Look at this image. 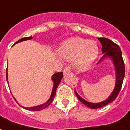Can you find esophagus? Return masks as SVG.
<instances>
[{
	"label": "esophagus",
	"mask_w": 130,
	"mask_h": 130,
	"mask_svg": "<svg viewBox=\"0 0 130 130\" xmlns=\"http://www.w3.org/2000/svg\"><path fill=\"white\" fill-rule=\"evenodd\" d=\"M70 72V68H68V67H66V68H65L64 69H63V73L64 74H68V73H69Z\"/></svg>",
	"instance_id": "1"
}]
</instances>
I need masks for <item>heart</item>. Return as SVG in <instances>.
<instances>
[{"label":"heart","mask_w":130,"mask_h":130,"mask_svg":"<svg viewBox=\"0 0 130 130\" xmlns=\"http://www.w3.org/2000/svg\"><path fill=\"white\" fill-rule=\"evenodd\" d=\"M99 53V46L95 41L81 37H72L65 40L58 48L61 58L73 60L74 66L80 70L87 69L92 65Z\"/></svg>","instance_id":"obj_1"}]
</instances>
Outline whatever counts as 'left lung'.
<instances>
[{
    "label": "left lung",
    "instance_id": "obj_1",
    "mask_svg": "<svg viewBox=\"0 0 130 130\" xmlns=\"http://www.w3.org/2000/svg\"><path fill=\"white\" fill-rule=\"evenodd\" d=\"M98 39L100 41V43H101L102 53L103 54V57L100 59L98 64L105 61L106 60H110V61L112 62L113 65L115 72H116V84H115L114 89L109 96L106 100H104L101 102H99V103H91V102L84 100L78 94L76 89H74V93L78 98V99L82 103H84L85 106L91 109H96V108L103 107L108 105V103L112 102L116 99L121 89L125 73V64L122 59V52L120 47L116 43L108 39L98 38Z\"/></svg>",
    "mask_w": 130,
    "mask_h": 130
}]
</instances>
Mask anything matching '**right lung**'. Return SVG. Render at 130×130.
<instances>
[{"mask_svg":"<svg viewBox=\"0 0 130 130\" xmlns=\"http://www.w3.org/2000/svg\"><path fill=\"white\" fill-rule=\"evenodd\" d=\"M31 39H33L32 36H31V37H25V38H22V39H20L19 41H18L14 44L20 43V42H22V41H24L30 40ZM8 68H7V71H6V78H7V82H8ZM62 77H63V73H62V72H56L55 74H53L52 77H51V80H52L53 82V86L51 94V96H50L49 99H48V101H47L46 102H45L44 103H43V104H41V105H39V106H33V107H24V106H21L20 104L18 103V101H17V100L15 99L14 98V99L15 100V101H16L21 107H22L24 109L30 110V111H39V110H41L45 109L46 108H47V107L49 106L50 104L53 102V101L54 98H55V96H56L57 88L58 87L59 84L60 83V82H61V79H62Z\"/></svg>","mask_w":130,"mask_h":130,"instance_id":"obj_1","label":"right lung"}]
</instances>
